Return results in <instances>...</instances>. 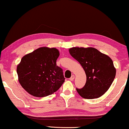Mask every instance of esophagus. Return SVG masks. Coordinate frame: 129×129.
<instances>
[{
    "label": "esophagus",
    "mask_w": 129,
    "mask_h": 129,
    "mask_svg": "<svg viewBox=\"0 0 129 129\" xmlns=\"http://www.w3.org/2000/svg\"><path fill=\"white\" fill-rule=\"evenodd\" d=\"M74 79V75H72V76H71V77L69 78V80H70V81H73Z\"/></svg>",
    "instance_id": "esophagus-1"
}]
</instances>
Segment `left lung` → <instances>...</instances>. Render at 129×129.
I'll return each mask as SVG.
<instances>
[{
  "label": "left lung",
  "mask_w": 129,
  "mask_h": 129,
  "mask_svg": "<svg viewBox=\"0 0 129 129\" xmlns=\"http://www.w3.org/2000/svg\"><path fill=\"white\" fill-rule=\"evenodd\" d=\"M71 56L83 67L87 80L81 88H76L81 96L94 99L101 96L108 90L116 76L113 61L108 56L94 48H70Z\"/></svg>",
  "instance_id": "left-lung-1"
}]
</instances>
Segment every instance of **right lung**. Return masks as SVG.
<instances>
[{"label":"right lung","instance_id":"right-lung-1","mask_svg":"<svg viewBox=\"0 0 129 129\" xmlns=\"http://www.w3.org/2000/svg\"><path fill=\"white\" fill-rule=\"evenodd\" d=\"M59 56L56 48L42 47L22 57L17 68L22 87L36 97L50 95L58 90L65 80L62 69L56 65Z\"/></svg>","mask_w":129,"mask_h":129}]
</instances>
